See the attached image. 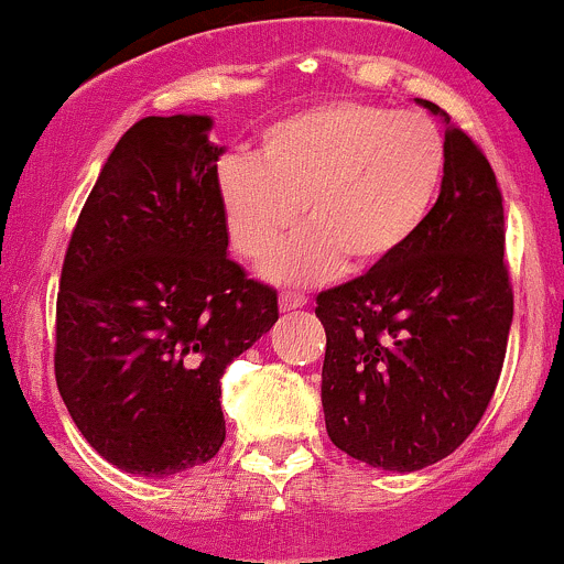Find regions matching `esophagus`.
<instances>
[{"label": "esophagus", "instance_id": "obj_1", "mask_svg": "<svg viewBox=\"0 0 564 564\" xmlns=\"http://www.w3.org/2000/svg\"><path fill=\"white\" fill-rule=\"evenodd\" d=\"M301 306H306L304 295H299V293H282V295H280V310H282V312L301 310Z\"/></svg>", "mask_w": 564, "mask_h": 564}]
</instances>
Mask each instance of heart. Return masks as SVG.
<instances>
[{
  "mask_svg": "<svg viewBox=\"0 0 564 564\" xmlns=\"http://www.w3.org/2000/svg\"><path fill=\"white\" fill-rule=\"evenodd\" d=\"M447 175V144L427 117L359 100L312 106L271 122L254 159L216 170L232 247L265 260L301 216L310 227L265 265L282 284L326 282L398 258L431 219Z\"/></svg>",
  "mask_w": 564,
  "mask_h": 564,
  "instance_id": "heart-1",
  "label": "heart"
}]
</instances>
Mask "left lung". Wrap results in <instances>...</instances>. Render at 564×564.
Listing matches in <instances>:
<instances>
[{"label": "left lung", "instance_id": "left-lung-1", "mask_svg": "<svg viewBox=\"0 0 564 564\" xmlns=\"http://www.w3.org/2000/svg\"><path fill=\"white\" fill-rule=\"evenodd\" d=\"M447 175L431 219L389 263L317 295L321 400L334 447L383 471L438 464L482 420L512 323L505 208L488 159L447 111Z\"/></svg>", "mask_w": 564, "mask_h": 564}]
</instances>
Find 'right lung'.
I'll use <instances>...</instances> for the list:
<instances>
[{"label":"right lung","mask_w":564,"mask_h":564,"mask_svg":"<svg viewBox=\"0 0 564 564\" xmlns=\"http://www.w3.org/2000/svg\"><path fill=\"white\" fill-rule=\"evenodd\" d=\"M208 115L144 117L100 170L65 254L54 372L100 458L142 477L225 444L221 376L280 317L227 258Z\"/></svg>","instance_id":"add662e5"}]
</instances>
